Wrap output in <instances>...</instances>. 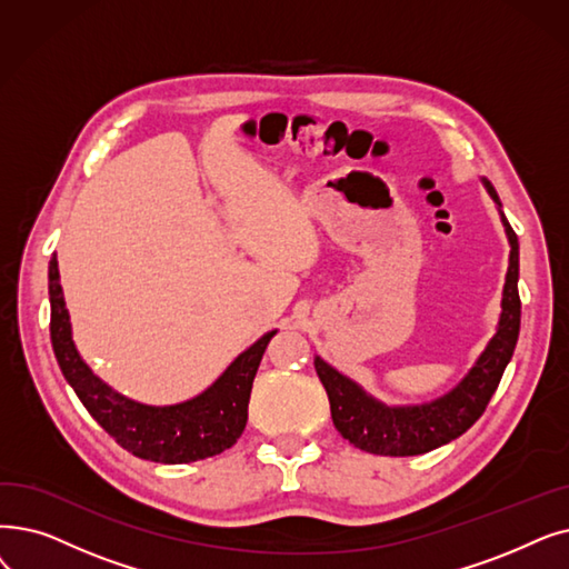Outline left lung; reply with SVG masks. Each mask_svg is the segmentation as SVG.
<instances>
[{"mask_svg":"<svg viewBox=\"0 0 569 569\" xmlns=\"http://www.w3.org/2000/svg\"><path fill=\"white\" fill-rule=\"evenodd\" d=\"M492 200L500 197L488 181ZM502 223L511 243L509 269L502 298L498 335L465 381L441 400L409 409H386L330 365L316 358L318 379L323 381L330 400L335 428L343 439L375 456H421L453 441L472 428L486 411L492 392L498 390L505 369L513 356L518 330H521V298H518V237L502 213Z\"/></svg>","mask_w":569,"mask_h":569,"instance_id":"left-lung-1","label":"left lung"}]
</instances>
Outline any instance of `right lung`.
Returning a JSON list of instances; mask_svg holds the SVG:
<instances>
[{
    "label": "right lung",
    "mask_w": 569,
    "mask_h": 569,
    "mask_svg": "<svg viewBox=\"0 0 569 569\" xmlns=\"http://www.w3.org/2000/svg\"><path fill=\"white\" fill-rule=\"evenodd\" d=\"M48 295H51V343L62 375L88 413L122 449L143 460L186 465L223 453L241 437L249 421L256 372L267 343L277 332L264 335L249 351H243L200 398L177 407H143L126 400L97 379L73 349L56 256L48 264Z\"/></svg>",
    "instance_id": "add662e5"
}]
</instances>
